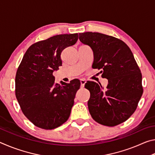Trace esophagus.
I'll list each match as a JSON object with an SVG mask.
<instances>
[{
	"label": "esophagus",
	"mask_w": 155,
	"mask_h": 155,
	"mask_svg": "<svg viewBox=\"0 0 155 155\" xmlns=\"http://www.w3.org/2000/svg\"><path fill=\"white\" fill-rule=\"evenodd\" d=\"M85 83H86V81L85 79H81V87H84Z\"/></svg>",
	"instance_id": "1"
}]
</instances>
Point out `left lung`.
<instances>
[{"label": "left lung", "mask_w": 155, "mask_h": 155, "mask_svg": "<svg viewBox=\"0 0 155 155\" xmlns=\"http://www.w3.org/2000/svg\"><path fill=\"white\" fill-rule=\"evenodd\" d=\"M79 40L92 49V68L108 79L105 88L94 81L85 83L90 114L102 125L121 124L135 112L143 94L142 75L133 52L123 41L103 33H79Z\"/></svg>", "instance_id": "obj_1"}]
</instances>
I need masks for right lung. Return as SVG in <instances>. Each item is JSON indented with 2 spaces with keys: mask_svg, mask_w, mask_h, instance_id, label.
<instances>
[{
  "mask_svg": "<svg viewBox=\"0 0 155 155\" xmlns=\"http://www.w3.org/2000/svg\"><path fill=\"white\" fill-rule=\"evenodd\" d=\"M78 33L61 34L38 41L26 51L15 75V96L24 115L39 128L51 130L69 118L80 81L54 83L61 53L77 42Z\"/></svg>",
  "mask_w": 155,
  "mask_h": 155,
  "instance_id": "add662e5",
  "label": "right lung"
}]
</instances>
